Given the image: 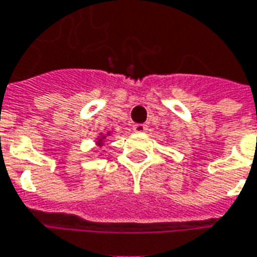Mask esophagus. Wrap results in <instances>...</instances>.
I'll return each instance as SVG.
<instances>
[{
  "label": "esophagus",
  "instance_id": "esophagus-1",
  "mask_svg": "<svg viewBox=\"0 0 257 257\" xmlns=\"http://www.w3.org/2000/svg\"><path fill=\"white\" fill-rule=\"evenodd\" d=\"M133 130L136 131V133H138V134H142V133H145V131L148 130V126H146V124H142V123H138V124H134V126H133Z\"/></svg>",
  "mask_w": 257,
  "mask_h": 257
}]
</instances>
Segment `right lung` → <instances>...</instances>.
Returning a JSON list of instances; mask_svg holds the SVG:
<instances>
[{
	"instance_id": "add662e5",
	"label": "right lung",
	"mask_w": 257,
	"mask_h": 257,
	"mask_svg": "<svg viewBox=\"0 0 257 257\" xmlns=\"http://www.w3.org/2000/svg\"><path fill=\"white\" fill-rule=\"evenodd\" d=\"M111 136H112V131H108L105 134H100V136L96 138V146H97V148H103L104 145H105V142H107V140Z\"/></svg>"
}]
</instances>
